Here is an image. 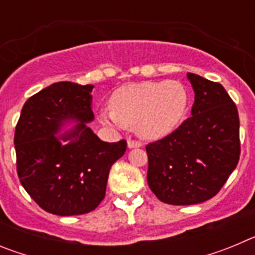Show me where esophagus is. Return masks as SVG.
<instances>
[{"instance_id": "34e87169", "label": "esophagus", "mask_w": 255, "mask_h": 255, "mask_svg": "<svg viewBox=\"0 0 255 255\" xmlns=\"http://www.w3.org/2000/svg\"><path fill=\"white\" fill-rule=\"evenodd\" d=\"M128 147L129 148H139L141 147V143L138 140H134V139H129L128 140Z\"/></svg>"}]
</instances>
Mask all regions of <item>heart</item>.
Returning <instances> with one entry per match:
<instances>
[{
  "label": "heart",
  "mask_w": 255,
  "mask_h": 255,
  "mask_svg": "<svg viewBox=\"0 0 255 255\" xmlns=\"http://www.w3.org/2000/svg\"><path fill=\"white\" fill-rule=\"evenodd\" d=\"M112 111L101 114L106 125L135 126L144 138L158 139L176 129L188 107V92L175 80L123 87L112 96Z\"/></svg>",
  "instance_id": "heart-1"
}]
</instances>
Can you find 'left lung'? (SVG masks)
<instances>
[{
  "label": "left lung",
  "instance_id": "1",
  "mask_svg": "<svg viewBox=\"0 0 255 255\" xmlns=\"http://www.w3.org/2000/svg\"><path fill=\"white\" fill-rule=\"evenodd\" d=\"M195 100L191 116L149 143L147 180L161 202L198 204L215 197L240 157L239 114L220 83L188 73Z\"/></svg>",
  "mask_w": 255,
  "mask_h": 255
}]
</instances>
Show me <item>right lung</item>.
<instances>
[{"mask_svg": "<svg viewBox=\"0 0 255 255\" xmlns=\"http://www.w3.org/2000/svg\"><path fill=\"white\" fill-rule=\"evenodd\" d=\"M92 91L91 84L55 83L26 101L16 124L17 176L31 199L52 215L96 209L106 195L111 166L126 150L124 139L102 141L88 128L94 119ZM67 121L78 125L56 137Z\"/></svg>", "mask_w": 255, "mask_h": 255, "instance_id": "1", "label": "right lung"}]
</instances>
